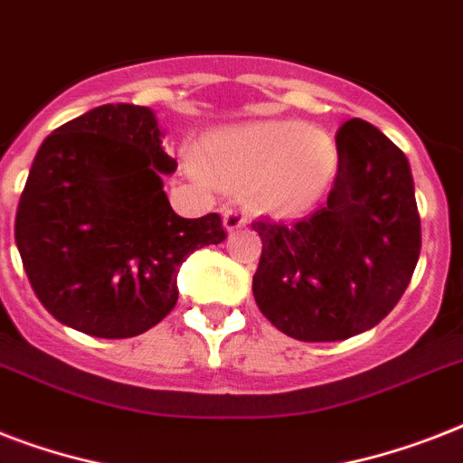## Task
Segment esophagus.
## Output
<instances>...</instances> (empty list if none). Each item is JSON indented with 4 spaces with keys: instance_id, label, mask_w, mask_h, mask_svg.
<instances>
[{
    "instance_id": "esophagus-1",
    "label": "esophagus",
    "mask_w": 463,
    "mask_h": 463,
    "mask_svg": "<svg viewBox=\"0 0 463 463\" xmlns=\"http://www.w3.org/2000/svg\"><path fill=\"white\" fill-rule=\"evenodd\" d=\"M247 225V213L240 209H225L223 211V228L228 232L242 231Z\"/></svg>"
}]
</instances>
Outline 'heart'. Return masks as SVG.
<instances>
[{
  "label": "heart",
  "mask_w": 463,
  "mask_h": 463,
  "mask_svg": "<svg viewBox=\"0 0 463 463\" xmlns=\"http://www.w3.org/2000/svg\"><path fill=\"white\" fill-rule=\"evenodd\" d=\"M203 165L231 187H247L257 209L300 216L315 206L336 173V146L329 134L305 122L271 119L206 137ZM206 177L202 167H194Z\"/></svg>",
  "instance_id": "1"
}]
</instances>
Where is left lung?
Listing matches in <instances>:
<instances>
[{
  "label": "left lung",
  "instance_id": "obj_1",
  "mask_svg": "<svg viewBox=\"0 0 463 463\" xmlns=\"http://www.w3.org/2000/svg\"><path fill=\"white\" fill-rule=\"evenodd\" d=\"M338 170L326 203L283 223L254 221L252 279L261 315L298 341H344L402 300L420 254L413 175L403 151L365 119L336 132Z\"/></svg>",
  "mask_w": 463,
  "mask_h": 463
}]
</instances>
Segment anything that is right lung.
I'll return each mask as SVG.
<instances>
[{
  "label": "right lung",
  "instance_id": "obj_1",
  "mask_svg": "<svg viewBox=\"0 0 463 463\" xmlns=\"http://www.w3.org/2000/svg\"><path fill=\"white\" fill-rule=\"evenodd\" d=\"M151 108H93L38 148L18 202V254L57 322L129 338L177 303L189 254L225 240L218 213L177 216L163 192L175 163Z\"/></svg>",
  "mask_w": 463,
  "mask_h": 463
}]
</instances>
